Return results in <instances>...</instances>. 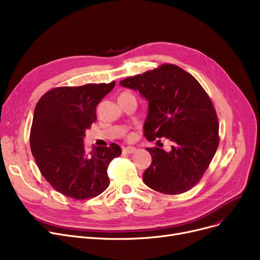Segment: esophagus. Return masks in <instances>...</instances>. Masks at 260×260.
<instances>
[{
	"instance_id": "obj_1",
	"label": "esophagus",
	"mask_w": 260,
	"mask_h": 260,
	"mask_svg": "<svg viewBox=\"0 0 260 260\" xmlns=\"http://www.w3.org/2000/svg\"><path fill=\"white\" fill-rule=\"evenodd\" d=\"M136 148H133V146H127V148H123V152L124 153H128V154H133L136 152Z\"/></svg>"
}]
</instances>
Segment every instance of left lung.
Returning a JSON list of instances; mask_svg holds the SVG:
<instances>
[{
    "mask_svg": "<svg viewBox=\"0 0 260 260\" xmlns=\"http://www.w3.org/2000/svg\"><path fill=\"white\" fill-rule=\"evenodd\" d=\"M123 87L138 90L149 102L145 138L166 137L171 152L148 148L152 164L143 182L165 194H179L194 187L206 172L219 146L216 109L206 91L190 73L164 63L151 71L129 76ZM160 141V140H158Z\"/></svg>",
    "mask_w": 260,
    "mask_h": 260,
    "instance_id": "8db88e82",
    "label": "left lung"
}]
</instances>
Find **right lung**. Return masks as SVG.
Returning <instances> with one entry per match:
<instances>
[{
  "instance_id": "1",
  "label": "right lung",
  "mask_w": 260,
  "mask_h": 260,
  "mask_svg": "<svg viewBox=\"0 0 260 260\" xmlns=\"http://www.w3.org/2000/svg\"><path fill=\"white\" fill-rule=\"evenodd\" d=\"M115 85L112 81L53 88L35 107L29 135L31 154L47 182L68 198H95L109 185L107 168L121 155V148L112 143L87 153L84 137L96 120L98 104Z\"/></svg>"
}]
</instances>
